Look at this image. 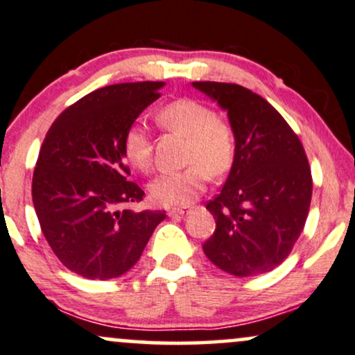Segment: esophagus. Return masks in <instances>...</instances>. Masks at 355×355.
Wrapping results in <instances>:
<instances>
[{
    "mask_svg": "<svg viewBox=\"0 0 355 355\" xmlns=\"http://www.w3.org/2000/svg\"><path fill=\"white\" fill-rule=\"evenodd\" d=\"M190 211V208H172V210H168V216H183L187 215V213Z\"/></svg>",
    "mask_w": 355,
    "mask_h": 355,
    "instance_id": "esophagus-1",
    "label": "esophagus"
}]
</instances>
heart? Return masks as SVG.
<instances>
[{
	"label": "heart",
	"instance_id": "heart-1",
	"mask_svg": "<svg viewBox=\"0 0 355 355\" xmlns=\"http://www.w3.org/2000/svg\"><path fill=\"white\" fill-rule=\"evenodd\" d=\"M162 129L187 137V168L160 175L152 182L150 198L162 207L190 205L202 193L207 172L220 177L232 168L236 139L228 122L216 117L215 110L198 101L178 99L155 114ZM123 155L137 170L148 172L153 164V145L142 123H132L122 140Z\"/></svg>",
	"mask_w": 355,
	"mask_h": 355
}]
</instances>
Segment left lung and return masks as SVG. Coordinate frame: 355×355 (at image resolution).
<instances>
[{
	"instance_id": "1",
	"label": "left lung",
	"mask_w": 355,
	"mask_h": 355,
	"mask_svg": "<svg viewBox=\"0 0 355 355\" xmlns=\"http://www.w3.org/2000/svg\"><path fill=\"white\" fill-rule=\"evenodd\" d=\"M228 114L236 153L207 205L216 230L203 251L238 277L270 272L291 253L309 213L313 178L302 144L261 96L238 84L191 83Z\"/></svg>"
}]
</instances>
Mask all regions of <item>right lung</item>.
<instances>
[{
  "label": "right lung",
  "mask_w": 355,
  "mask_h": 355,
  "mask_svg": "<svg viewBox=\"0 0 355 355\" xmlns=\"http://www.w3.org/2000/svg\"><path fill=\"white\" fill-rule=\"evenodd\" d=\"M165 83H125L97 89L55 119L33 175V203L42 234L67 270L112 279L142 256L165 211H134L144 190L125 165V130Z\"/></svg>",
  "instance_id": "add662e5"
}]
</instances>
